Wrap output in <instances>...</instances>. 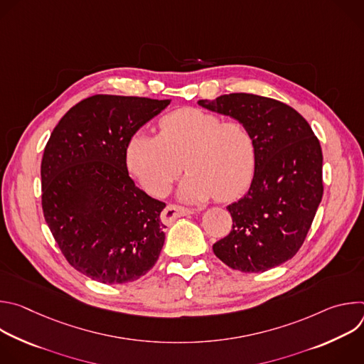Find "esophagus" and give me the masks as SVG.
<instances>
[{"mask_svg": "<svg viewBox=\"0 0 364 364\" xmlns=\"http://www.w3.org/2000/svg\"><path fill=\"white\" fill-rule=\"evenodd\" d=\"M194 213V210L191 209H186V207H181V205H176V204H168L166 209L163 210L161 213V220L167 225L173 223L176 219L178 218H183V216H187V215H191Z\"/></svg>", "mask_w": 364, "mask_h": 364, "instance_id": "obj_1", "label": "esophagus"}]
</instances>
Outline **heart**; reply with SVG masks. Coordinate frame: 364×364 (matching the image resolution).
Masks as SVG:
<instances>
[{"label": "heart", "instance_id": "obj_1", "mask_svg": "<svg viewBox=\"0 0 364 364\" xmlns=\"http://www.w3.org/2000/svg\"><path fill=\"white\" fill-rule=\"evenodd\" d=\"M129 171L154 196H166L184 168L180 184L184 201L216 196L228 201L250 184L256 166V142L240 121H226L197 108L174 111L160 121L159 135L136 131L128 139Z\"/></svg>", "mask_w": 364, "mask_h": 364}]
</instances>
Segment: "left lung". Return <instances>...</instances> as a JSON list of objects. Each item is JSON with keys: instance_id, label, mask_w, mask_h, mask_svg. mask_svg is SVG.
<instances>
[{"instance_id": "left-lung-1", "label": "left lung", "mask_w": 364, "mask_h": 364, "mask_svg": "<svg viewBox=\"0 0 364 364\" xmlns=\"http://www.w3.org/2000/svg\"><path fill=\"white\" fill-rule=\"evenodd\" d=\"M198 105L243 122L256 142L247 193L228 205L233 226L213 245L232 269L265 272L299 250L323 198V151L309 124L285 103L252 93Z\"/></svg>"}]
</instances>
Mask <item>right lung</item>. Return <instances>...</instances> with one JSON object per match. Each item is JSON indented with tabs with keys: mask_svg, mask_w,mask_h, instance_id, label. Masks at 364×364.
Wrapping results in <instances>:
<instances>
[{
	"mask_svg": "<svg viewBox=\"0 0 364 364\" xmlns=\"http://www.w3.org/2000/svg\"><path fill=\"white\" fill-rule=\"evenodd\" d=\"M168 105L170 99L95 95L70 108L47 141L44 219L68 262L93 281L132 282L159 261L166 203L135 186L125 148Z\"/></svg>",
	"mask_w": 364,
	"mask_h": 364,
	"instance_id": "add662e5",
	"label": "right lung"
}]
</instances>
